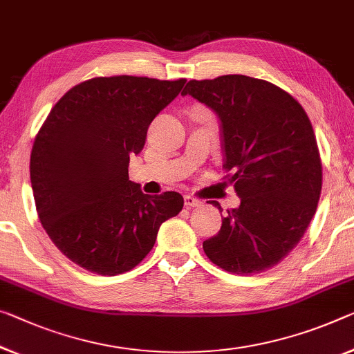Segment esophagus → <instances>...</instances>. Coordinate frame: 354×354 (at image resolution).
I'll return each instance as SVG.
<instances>
[{"instance_id": "obj_1", "label": "esophagus", "mask_w": 354, "mask_h": 354, "mask_svg": "<svg viewBox=\"0 0 354 354\" xmlns=\"http://www.w3.org/2000/svg\"><path fill=\"white\" fill-rule=\"evenodd\" d=\"M183 201H185V205H187L188 209H192V207H199V205L203 204V203H201L199 199H196V198H193V196H189V194L185 196Z\"/></svg>"}]
</instances>
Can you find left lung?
I'll return each mask as SVG.
<instances>
[{
  "mask_svg": "<svg viewBox=\"0 0 354 354\" xmlns=\"http://www.w3.org/2000/svg\"><path fill=\"white\" fill-rule=\"evenodd\" d=\"M182 95L218 115L223 167L241 198L218 234L204 241L205 254L237 275L272 269L301 241L322 194V160L306 111L277 85L241 74L189 80Z\"/></svg>",
  "mask_w": 354,
  "mask_h": 354,
  "instance_id": "8db88e82",
  "label": "left lung"
}]
</instances>
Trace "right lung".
<instances>
[{
  "label": "right lung",
  "mask_w": 354,
  "mask_h": 354,
  "mask_svg": "<svg viewBox=\"0 0 354 354\" xmlns=\"http://www.w3.org/2000/svg\"><path fill=\"white\" fill-rule=\"evenodd\" d=\"M187 80L95 77L59 100L35 139L30 176L36 210L64 257L97 275L131 270L183 207L182 194H144L129 180L153 118Z\"/></svg>",
  "instance_id": "right-lung-1"
}]
</instances>
